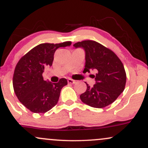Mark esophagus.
Wrapping results in <instances>:
<instances>
[{"mask_svg":"<svg viewBox=\"0 0 148 148\" xmlns=\"http://www.w3.org/2000/svg\"><path fill=\"white\" fill-rule=\"evenodd\" d=\"M67 82H68V84H74L76 83V81H74V80H72L71 79H68V80H67Z\"/></svg>","mask_w":148,"mask_h":148,"instance_id":"1","label":"esophagus"}]
</instances>
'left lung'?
Here are the masks:
<instances>
[{
    "instance_id": "8db88e82",
    "label": "left lung",
    "mask_w": 148,
    "mask_h": 148,
    "mask_svg": "<svg viewBox=\"0 0 148 148\" xmlns=\"http://www.w3.org/2000/svg\"><path fill=\"white\" fill-rule=\"evenodd\" d=\"M74 48H81L85 51L86 65L84 72L97 71L92 75L95 84L87 86L84 93L80 95L82 102L94 108H101L115 101L125 89L126 73L123 62L110 49L92 40L79 42Z\"/></svg>"
}]
</instances>
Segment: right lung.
Instances as JSON below:
<instances>
[{
	"mask_svg": "<svg viewBox=\"0 0 148 148\" xmlns=\"http://www.w3.org/2000/svg\"><path fill=\"white\" fill-rule=\"evenodd\" d=\"M70 45L71 42L41 44L18 62L13 76V88L20 102L30 111L46 113L57 104L61 89L67 85V79L52 83L44 80L42 74L45 68L51 67L56 51Z\"/></svg>",
	"mask_w": 148,
	"mask_h": 148,
	"instance_id": "1",
	"label": "right lung"
}]
</instances>
